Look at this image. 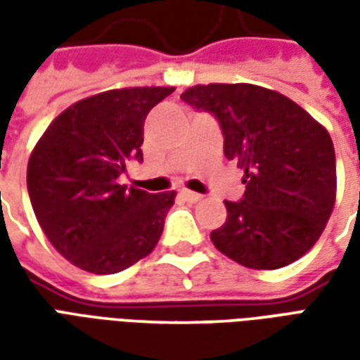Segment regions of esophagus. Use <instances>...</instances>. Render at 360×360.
<instances>
[{"mask_svg": "<svg viewBox=\"0 0 360 360\" xmlns=\"http://www.w3.org/2000/svg\"><path fill=\"white\" fill-rule=\"evenodd\" d=\"M179 195L183 196V198H185L187 202H198V200L202 198V196L198 195V193H193V191H181Z\"/></svg>", "mask_w": 360, "mask_h": 360, "instance_id": "34e87169", "label": "esophagus"}]
</instances>
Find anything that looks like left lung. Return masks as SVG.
<instances>
[{
  "instance_id": "left-lung-1",
  "label": "left lung",
  "mask_w": 360,
  "mask_h": 360,
  "mask_svg": "<svg viewBox=\"0 0 360 360\" xmlns=\"http://www.w3.org/2000/svg\"><path fill=\"white\" fill-rule=\"evenodd\" d=\"M181 100L218 119L224 154L245 169L212 243L235 262L276 270L318 241L335 202V152L324 127L287 96L255 84H198Z\"/></svg>"
}]
</instances>
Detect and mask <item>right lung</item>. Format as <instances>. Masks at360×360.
Here are the masks:
<instances>
[{"mask_svg": "<svg viewBox=\"0 0 360 360\" xmlns=\"http://www.w3.org/2000/svg\"><path fill=\"white\" fill-rule=\"evenodd\" d=\"M173 89L108 90L73 103L51 121L28 160L36 219L59 255L90 274H117L150 255L175 193L150 195L119 185L142 162V127Z\"/></svg>", "mask_w": 360, "mask_h": 360, "instance_id": "1", "label": "right lung"}]
</instances>
